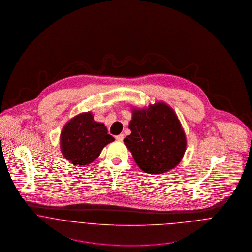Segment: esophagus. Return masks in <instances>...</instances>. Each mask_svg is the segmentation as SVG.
I'll return each mask as SVG.
<instances>
[{
	"label": "esophagus",
	"instance_id": "1",
	"mask_svg": "<svg viewBox=\"0 0 252 252\" xmlns=\"http://www.w3.org/2000/svg\"><path fill=\"white\" fill-rule=\"evenodd\" d=\"M116 139H117L118 141H123V139H124V134H123V133H120L119 135H117V136H116Z\"/></svg>",
	"mask_w": 252,
	"mask_h": 252
}]
</instances>
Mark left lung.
I'll return each mask as SVG.
<instances>
[{
  "label": "left lung",
  "instance_id": "left-lung-1",
  "mask_svg": "<svg viewBox=\"0 0 252 252\" xmlns=\"http://www.w3.org/2000/svg\"><path fill=\"white\" fill-rule=\"evenodd\" d=\"M131 134L124 144L137 166L147 173L159 174L176 167L185 154V132L176 114L164 102L132 111Z\"/></svg>",
  "mask_w": 252,
  "mask_h": 252
}]
</instances>
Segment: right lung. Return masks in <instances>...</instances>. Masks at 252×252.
Returning a JSON list of instances; mask_svg holds the SVG:
<instances>
[{"instance_id": "1", "label": "right lung", "mask_w": 252, "mask_h": 252, "mask_svg": "<svg viewBox=\"0 0 252 252\" xmlns=\"http://www.w3.org/2000/svg\"><path fill=\"white\" fill-rule=\"evenodd\" d=\"M114 140L105 125L94 121L92 113L87 112L64 125L61 132V151L72 164L85 166L97 158L102 149Z\"/></svg>"}]
</instances>
